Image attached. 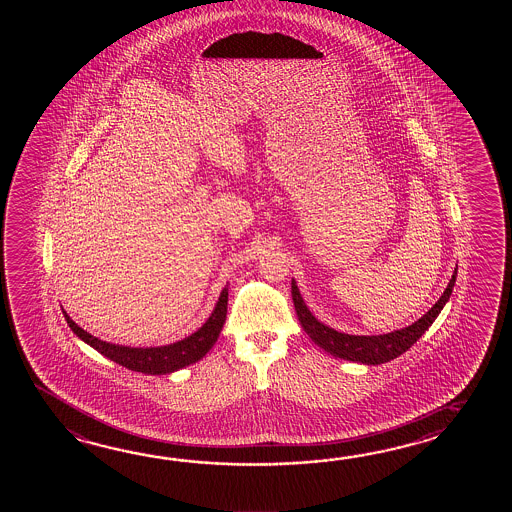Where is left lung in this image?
Segmentation results:
<instances>
[{"instance_id": "1", "label": "left lung", "mask_w": 512, "mask_h": 512, "mask_svg": "<svg viewBox=\"0 0 512 512\" xmlns=\"http://www.w3.org/2000/svg\"><path fill=\"white\" fill-rule=\"evenodd\" d=\"M456 276L457 271H454L445 293L441 294V298L435 302L434 307L426 315L421 316L417 322H414L412 326L393 331L388 335H371V337L338 333L335 329L318 322L315 316L311 315V311L307 309V305L302 300L294 280L291 283V293H293L294 309H296L298 320L304 327L305 333L313 338L315 344H318L322 349H326L327 353L335 355L338 359L353 360V362L375 366V364L397 359L399 355H403L404 351L412 348L419 338L423 337V333L434 324L435 318L448 302L452 289H454V283H456Z\"/></svg>"}]
</instances>
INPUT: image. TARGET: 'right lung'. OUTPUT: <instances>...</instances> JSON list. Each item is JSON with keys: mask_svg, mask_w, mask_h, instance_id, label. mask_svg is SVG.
<instances>
[{"mask_svg": "<svg viewBox=\"0 0 512 512\" xmlns=\"http://www.w3.org/2000/svg\"><path fill=\"white\" fill-rule=\"evenodd\" d=\"M227 304H229V287L221 291L218 304L214 313L210 315L207 322L192 333L190 337L183 338L170 346H161V348H126V346H115L104 340H98L97 337L89 335L82 327L77 326L67 313V324L73 329L77 337L82 338L91 348L97 349L104 357L117 362L120 366L128 368L131 371H141L148 375H166L172 371L181 370L188 364H194L197 360L203 359L210 348L216 344L221 327L225 324L227 318Z\"/></svg>", "mask_w": 512, "mask_h": 512, "instance_id": "1", "label": "right lung"}]
</instances>
